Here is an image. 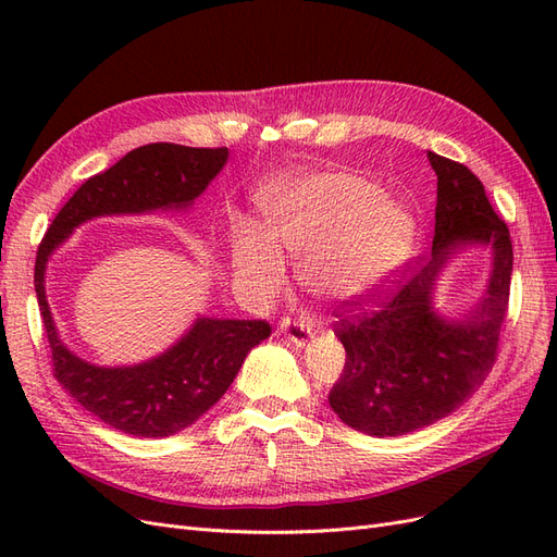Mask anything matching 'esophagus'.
Here are the masks:
<instances>
[{
    "instance_id": "obj_1",
    "label": "esophagus",
    "mask_w": 557,
    "mask_h": 557,
    "mask_svg": "<svg viewBox=\"0 0 557 557\" xmlns=\"http://www.w3.org/2000/svg\"><path fill=\"white\" fill-rule=\"evenodd\" d=\"M281 334L288 336V342H293L295 346H305L311 336V327L301 323V320H293V318H283L281 323Z\"/></svg>"
}]
</instances>
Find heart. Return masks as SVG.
I'll list each match as a JSON object with an SVG mask.
<instances>
[{
    "label": "heart",
    "mask_w": 557,
    "mask_h": 557,
    "mask_svg": "<svg viewBox=\"0 0 557 557\" xmlns=\"http://www.w3.org/2000/svg\"><path fill=\"white\" fill-rule=\"evenodd\" d=\"M260 205L264 230L239 221L230 242L234 276L258 293H274L283 281L278 248L299 260L301 281L313 293L352 297L391 276L413 244L409 213L356 174L288 176Z\"/></svg>",
    "instance_id": "heart-1"
}]
</instances>
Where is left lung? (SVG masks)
Segmentation results:
<instances>
[{"label":"left lung","mask_w":557,"mask_h":557,"mask_svg":"<svg viewBox=\"0 0 557 557\" xmlns=\"http://www.w3.org/2000/svg\"><path fill=\"white\" fill-rule=\"evenodd\" d=\"M436 174L432 256L395 290L372 288L344 299L334 334L346 348L330 407L352 430L399 436L453 413L491 372L509 311L513 248L509 227L465 164L428 153ZM483 243L494 272L482 305L465 321L431 307L433 281L454 250Z\"/></svg>","instance_id":"1"}]
</instances>
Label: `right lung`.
Returning <instances> with one entry per match:
<instances>
[{
  "mask_svg": "<svg viewBox=\"0 0 557 557\" xmlns=\"http://www.w3.org/2000/svg\"><path fill=\"white\" fill-rule=\"evenodd\" d=\"M227 162V148L146 144L111 170L88 178L60 209L37 250L35 290L53 360V374L83 409L141 440L190 428L225 395L250 352L272 327L267 320L197 318L162 356L132 367H97L76 358L55 330L46 299V264L53 250L99 215L185 209Z\"/></svg>",
  "mask_w": 557,
  "mask_h": 557,
  "instance_id": "1",
  "label": "right lung"
}]
</instances>
